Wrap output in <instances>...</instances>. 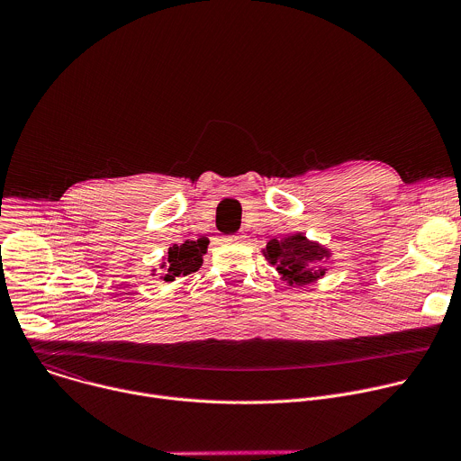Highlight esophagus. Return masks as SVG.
<instances>
[{"label":"esophagus","mask_w":461,"mask_h":461,"mask_svg":"<svg viewBox=\"0 0 461 461\" xmlns=\"http://www.w3.org/2000/svg\"><path fill=\"white\" fill-rule=\"evenodd\" d=\"M226 240H237V242H240V240H244V237H242V235H228Z\"/></svg>","instance_id":"34e87169"}]
</instances>
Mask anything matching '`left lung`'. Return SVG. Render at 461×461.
<instances>
[{
    "instance_id": "8db88e82",
    "label": "left lung",
    "mask_w": 461,
    "mask_h": 461,
    "mask_svg": "<svg viewBox=\"0 0 461 461\" xmlns=\"http://www.w3.org/2000/svg\"><path fill=\"white\" fill-rule=\"evenodd\" d=\"M265 257L270 265L290 285H310L324 276V258L328 251L315 242H310L301 233L286 239H272L267 244Z\"/></svg>"
}]
</instances>
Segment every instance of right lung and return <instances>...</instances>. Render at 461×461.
Segmentation results:
<instances>
[{
  "instance_id": "1",
  "label": "right lung",
  "mask_w": 461,
  "mask_h": 461,
  "mask_svg": "<svg viewBox=\"0 0 461 461\" xmlns=\"http://www.w3.org/2000/svg\"><path fill=\"white\" fill-rule=\"evenodd\" d=\"M206 240H185L184 244H173L167 251V265L164 281L171 283L180 276H189L196 272L203 265V255L206 253Z\"/></svg>"
}]
</instances>
